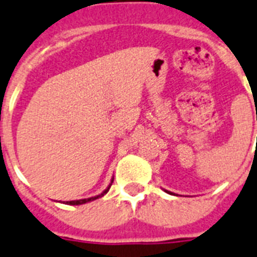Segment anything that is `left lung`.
<instances>
[{"instance_id":"8db88e82","label":"left lung","mask_w":257,"mask_h":257,"mask_svg":"<svg viewBox=\"0 0 257 257\" xmlns=\"http://www.w3.org/2000/svg\"><path fill=\"white\" fill-rule=\"evenodd\" d=\"M164 191H166V193H168V194H173L172 191H168V190H164Z\"/></svg>"}]
</instances>
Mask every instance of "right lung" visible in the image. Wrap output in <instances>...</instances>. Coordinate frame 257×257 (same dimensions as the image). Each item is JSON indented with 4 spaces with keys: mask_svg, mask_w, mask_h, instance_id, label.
Returning a JSON list of instances; mask_svg holds the SVG:
<instances>
[{
    "mask_svg": "<svg viewBox=\"0 0 257 257\" xmlns=\"http://www.w3.org/2000/svg\"><path fill=\"white\" fill-rule=\"evenodd\" d=\"M113 180H111V184L108 185V187H107L106 190L103 191V193H101L99 195H95V196H91V198H86V199H80V200H70V202H66V204H71V206H79V204H85V203L88 202H91V200H95L98 199V198H101V196H103L104 194H107V191L110 190L111 185H112Z\"/></svg>",
    "mask_w": 257,
    "mask_h": 257,
    "instance_id": "right-lung-1",
    "label": "right lung"
}]
</instances>
